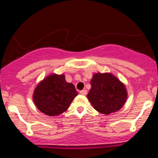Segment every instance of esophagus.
<instances>
[{"label": "esophagus", "mask_w": 158, "mask_h": 158, "mask_svg": "<svg viewBox=\"0 0 158 158\" xmlns=\"http://www.w3.org/2000/svg\"><path fill=\"white\" fill-rule=\"evenodd\" d=\"M79 93H80L81 95H86L87 94H88V91H87V90H81L80 92H79Z\"/></svg>", "instance_id": "34e87169"}]
</instances>
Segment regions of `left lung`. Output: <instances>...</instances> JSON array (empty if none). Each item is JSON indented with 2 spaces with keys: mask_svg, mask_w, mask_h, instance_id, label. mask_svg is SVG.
<instances>
[{
  "mask_svg": "<svg viewBox=\"0 0 158 158\" xmlns=\"http://www.w3.org/2000/svg\"><path fill=\"white\" fill-rule=\"evenodd\" d=\"M90 85L87 97L99 113L110 114L118 111L126 102V86L110 73L94 74Z\"/></svg>",
  "mask_w": 158,
  "mask_h": 158,
  "instance_id": "obj_1",
  "label": "left lung"
}]
</instances>
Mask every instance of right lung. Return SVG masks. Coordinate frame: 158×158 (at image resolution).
Wrapping results in <instances>:
<instances>
[{
  "label": "right lung",
  "mask_w": 158,
  "mask_h": 158,
  "mask_svg": "<svg viewBox=\"0 0 158 158\" xmlns=\"http://www.w3.org/2000/svg\"><path fill=\"white\" fill-rule=\"evenodd\" d=\"M77 95L75 86L67 82L64 74L52 73L39 83L32 99L40 111L48 116H58L68 110Z\"/></svg>",
  "instance_id": "add662e5"
}]
</instances>
